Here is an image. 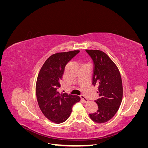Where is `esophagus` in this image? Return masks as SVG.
Returning a JSON list of instances; mask_svg holds the SVG:
<instances>
[{
    "mask_svg": "<svg viewBox=\"0 0 148 148\" xmlns=\"http://www.w3.org/2000/svg\"><path fill=\"white\" fill-rule=\"evenodd\" d=\"M80 98H81L82 99V100L84 102V103H86V102H88V100L86 99V97H85L83 95H81L80 96Z\"/></svg>",
    "mask_w": 148,
    "mask_h": 148,
    "instance_id": "obj_1",
    "label": "esophagus"
}]
</instances>
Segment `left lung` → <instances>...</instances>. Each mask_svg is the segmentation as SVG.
<instances>
[{
    "label": "left lung",
    "mask_w": 148,
    "mask_h": 148,
    "mask_svg": "<svg viewBox=\"0 0 148 148\" xmlns=\"http://www.w3.org/2000/svg\"><path fill=\"white\" fill-rule=\"evenodd\" d=\"M93 63V86H97L99 99L95 101L97 110L89 114L96 123L107 122L117 113L123 96L122 78L119 69L106 53L99 50H85Z\"/></svg>",
    "instance_id": "left-lung-1"
}]
</instances>
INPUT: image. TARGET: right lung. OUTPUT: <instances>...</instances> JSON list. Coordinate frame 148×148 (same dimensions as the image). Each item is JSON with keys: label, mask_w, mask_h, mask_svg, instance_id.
<instances>
[{"label": "right lung", "mask_w": 148, "mask_h": 148, "mask_svg": "<svg viewBox=\"0 0 148 148\" xmlns=\"http://www.w3.org/2000/svg\"><path fill=\"white\" fill-rule=\"evenodd\" d=\"M79 52L73 51L52 55L44 62L38 76L36 94L39 108L47 119L56 123L64 122L73 106L80 99L78 96L60 94L57 91L66 65Z\"/></svg>", "instance_id": "obj_1"}]
</instances>
